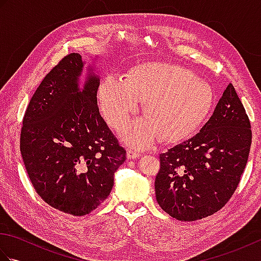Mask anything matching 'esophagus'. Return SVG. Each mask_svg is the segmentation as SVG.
Returning a JSON list of instances; mask_svg holds the SVG:
<instances>
[{
	"mask_svg": "<svg viewBox=\"0 0 261 261\" xmlns=\"http://www.w3.org/2000/svg\"><path fill=\"white\" fill-rule=\"evenodd\" d=\"M140 156L141 154L137 150H134V149H127L126 150V158L127 159H138V158H140Z\"/></svg>",
	"mask_w": 261,
	"mask_h": 261,
	"instance_id": "34e87169",
	"label": "esophagus"
}]
</instances>
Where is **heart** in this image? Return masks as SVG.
Returning <instances> with one entry per match:
<instances>
[{"mask_svg":"<svg viewBox=\"0 0 261 261\" xmlns=\"http://www.w3.org/2000/svg\"><path fill=\"white\" fill-rule=\"evenodd\" d=\"M98 101L104 118L115 129L123 126L145 103L147 118L132 122L121 137L127 145L147 148L159 138L174 143L194 134L212 109L214 94L191 70L156 62L135 66L125 80L105 77Z\"/></svg>","mask_w":261,"mask_h":261,"instance_id":"1","label":"heart"}]
</instances>
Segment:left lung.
Segmentation results:
<instances>
[{
  "mask_svg": "<svg viewBox=\"0 0 261 261\" xmlns=\"http://www.w3.org/2000/svg\"><path fill=\"white\" fill-rule=\"evenodd\" d=\"M251 125L232 84L196 136L160 153L156 198L166 213L195 221L222 208L248 162Z\"/></svg>",
  "mask_w": 261,
  "mask_h": 261,
  "instance_id": "1",
  "label": "left lung"
}]
</instances>
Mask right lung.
<instances>
[{"mask_svg":"<svg viewBox=\"0 0 261 261\" xmlns=\"http://www.w3.org/2000/svg\"><path fill=\"white\" fill-rule=\"evenodd\" d=\"M80 54L60 60L39 85L25 111L20 150L38 195L75 216L92 212L110 195L125 160L97 107L99 75Z\"/></svg>","mask_w":261,"mask_h":261,"instance_id":"obj_1","label":"right lung"}]
</instances>
